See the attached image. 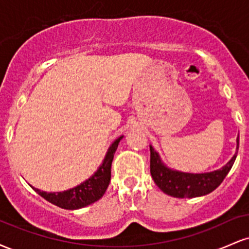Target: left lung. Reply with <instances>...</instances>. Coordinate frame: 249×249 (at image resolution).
Masks as SVG:
<instances>
[{
    "mask_svg": "<svg viewBox=\"0 0 249 249\" xmlns=\"http://www.w3.org/2000/svg\"><path fill=\"white\" fill-rule=\"evenodd\" d=\"M239 150V136L236 138V151L231 160L219 170L205 173H187L167 167L160 156L150 145L151 176L164 193L174 198H196L213 192L224 181L232 168Z\"/></svg>",
    "mask_w": 249,
    "mask_h": 249,
    "instance_id": "8db88e82",
    "label": "left lung"
}]
</instances>
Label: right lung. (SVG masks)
<instances>
[{"instance_id": "obj_1", "label": "right lung", "mask_w": 249, "mask_h": 249, "mask_svg": "<svg viewBox=\"0 0 249 249\" xmlns=\"http://www.w3.org/2000/svg\"><path fill=\"white\" fill-rule=\"evenodd\" d=\"M121 136L116 139L110 147L107 148V152L105 154L104 160L97 171L90 178L83 181L82 184L70 188V190L63 191V192H44L38 188L33 187V190L43 196L45 200L56 205V206L64 208V210H79L89 205L93 204L97 200H99L104 196L105 191L110 184L111 179V165H112L113 156L118 147L119 142L122 141Z\"/></svg>"}]
</instances>
